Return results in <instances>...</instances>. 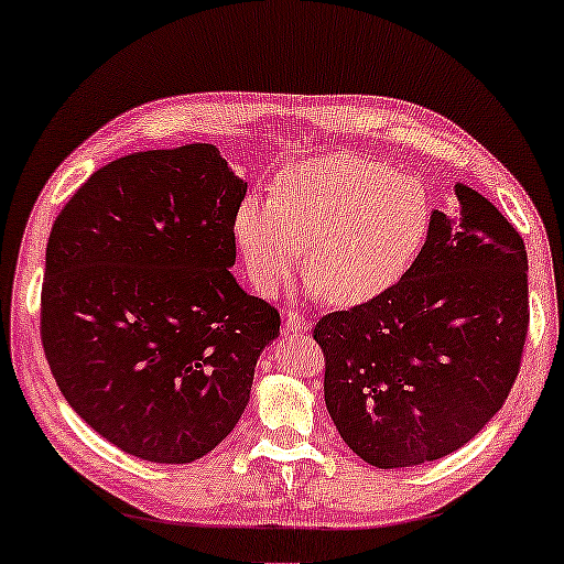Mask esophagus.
<instances>
[{
  "mask_svg": "<svg viewBox=\"0 0 564 564\" xmlns=\"http://www.w3.org/2000/svg\"><path fill=\"white\" fill-rule=\"evenodd\" d=\"M288 332H307L310 329V319L300 315L297 310H290L288 315H284V325H282Z\"/></svg>",
  "mask_w": 564,
  "mask_h": 564,
  "instance_id": "obj_1",
  "label": "esophagus"
}]
</instances>
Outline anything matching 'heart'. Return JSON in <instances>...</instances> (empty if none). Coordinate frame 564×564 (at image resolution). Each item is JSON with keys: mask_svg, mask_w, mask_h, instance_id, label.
<instances>
[{"mask_svg": "<svg viewBox=\"0 0 564 564\" xmlns=\"http://www.w3.org/2000/svg\"><path fill=\"white\" fill-rule=\"evenodd\" d=\"M430 225L432 197L420 180L382 162L329 154L280 174L270 202L245 199L232 229L262 294L288 284L307 245L310 290L337 307H357L408 274Z\"/></svg>", "mask_w": 564, "mask_h": 564, "instance_id": "heart-1", "label": "heart"}]
</instances>
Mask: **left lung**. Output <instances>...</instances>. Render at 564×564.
Listing matches in <instances>:
<instances>
[{
  "mask_svg": "<svg viewBox=\"0 0 564 564\" xmlns=\"http://www.w3.org/2000/svg\"><path fill=\"white\" fill-rule=\"evenodd\" d=\"M459 215L390 292L325 315V404L347 447L394 469L432 463L490 422L520 372L530 325L528 252L490 199L455 184Z\"/></svg>",
  "mask_w": 564,
  "mask_h": 564,
  "instance_id": "obj_1",
  "label": "left lung"
}]
</instances>
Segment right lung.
I'll return each mask as SVG.
<instances>
[{"label":"right lung","instance_id":"1","mask_svg":"<svg viewBox=\"0 0 564 564\" xmlns=\"http://www.w3.org/2000/svg\"><path fill=\"white\" fill-rule=\"evenodd\" d=\"M247 182L215 144L105 164L54 219L42 345L72 410L127 455L187 465L242 417L280 312L239 288Z\"/></svg>","mask_w":564,"mask_h":564}]
</instances>
